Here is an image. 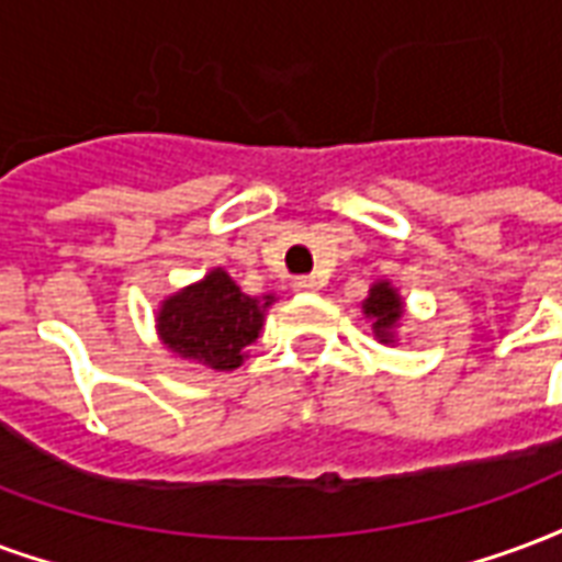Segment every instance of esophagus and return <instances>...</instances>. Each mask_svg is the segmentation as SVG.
<instances>
[{"mask_svg": "<svg viewBox=\"0 0 562 562\" xmlns=\"http://www.w3.org/2000/svg\"><path fill=\"white\" fill-rule=\"evenodd\" d=\"M292 285L294 292H318V289H322V280H318V277H297Z\"/></svg>", "mask_w": 562, "mask_h": 562, "instance_id": "1", "label": "esophagus"}]
</instances>
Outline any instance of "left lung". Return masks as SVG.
Masks as SVG:
<instances>
[{
	"label": "left lung",
	"instance_id": "1",
	"mask_svg": "<svg viewBox=\"0 0 562 562\" xmlns=\"http://www.w3.org/2000/svg\"><path fill=\"white\" fill-rule=\"evenodd\" d=\"M363 313L372 318V330L381 342H393V327L402 315V301L390 289V282H378L363 303Z\"/></svg>",
	"mask_w": 562,
	"mask_h": 562
}]
</instances>
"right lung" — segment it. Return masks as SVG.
Wrapping results in <instances>:
<instances>
[{"label": "right lung", "mask_w": 562, "mask_h": 562, "mask_svg": "<svg viewBox=\"0 0 562 562\" xmlns=\"http://www.w3.org/2000/svg\"><path fill=\"white\" fill-rule=\"evenodd\" d=\"M273 297H249L226 270H211L199 285H190L164 303L157 330L176 355L228 372L238 369L244 348L259 339L261 318Z\"/></svg>", "instance_id": "obj_1"}]
</instances>
